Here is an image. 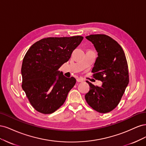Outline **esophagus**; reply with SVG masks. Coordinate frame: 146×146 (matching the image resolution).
<instances>
[{
	"instance_id": "esophagus-1",
	"label": "esophagus",
	"mask_w": 146,
	"mask_h": 146,
	"mask_svg": "<svg viewBox=\"0 0 146 146\" xmlns=\"http://www.w3.org/2000/svg\"><path fill=\"white\" fill-rule=\"evenodd\" d=\"M84 81L83 78H77V82H83Z\"/></svg>"
}]
</instances>
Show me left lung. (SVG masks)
<instances>
[{"label":"left lung","mask_w":146,"mask_h":146,"mask_svg":"<svg viewBox=\"0 0 146 146\" xmlns=\"http://www.w3.org/2000/svg\"><path fill=\"white\" fill-rule=\"evenodd\" d=\"M86 38L93 44L98 53L92 72L94 78L102 82V85L96 86L86 81L90 90L85 99L96 111L108 113L117 107L129 82L125 53L121 46L107 35H91Z\"/></svg>","instance_id":"obj_1"}]
</instances>
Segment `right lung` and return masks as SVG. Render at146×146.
<instances>
[{
	"mask_svg": "<svg viewBox=\"0 0 146 146\" xmlns=\"http://www.w3.org/2000/svg\"><path fill=\"white\" fill-rule=\"evenodd\" d=\"M83 37H50L30 47L23 61L22 88L32 107L39 113L50 114L62 105L76 83L58 69L67 62Z\"/></svg>",
	"mask_w": 146,
	"mask_h": 146,
	"instance_id": "add662e5",
	"label": "right lung"
}]
</instances>
